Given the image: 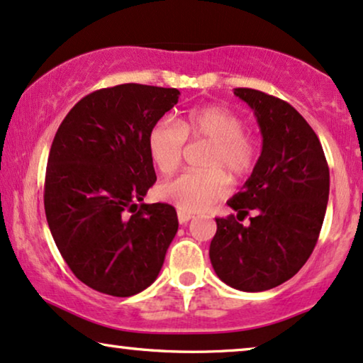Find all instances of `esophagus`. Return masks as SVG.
<instances>
[{
  "label": "esophagus",
  "mask_w": 363,
  "mask_h": 363,
  "mask_svg": "<svg viewBox=\"0 0 363 363\" xmlns=\"http://www.w3.org/2000/svg\"><path fill=\"white\" fill-rule=\"evenodd\" d=\"M193 218L191 213H186V211H178V222H180V225H186L190 220Z\"/></svg>",
  "instance_id": "34e87169"
}]
</instances>
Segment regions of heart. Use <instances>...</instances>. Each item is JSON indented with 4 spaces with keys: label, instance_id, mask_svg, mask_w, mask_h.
Wrapping results in <instances>:
<instances>
[{
    "label": "heart",
    "instance_id": "obj_1",
    "mask_svg": "<svg viewBox=\"0 0 363 363\" xmlns=\"http://www.w3.org/2000/svg\"><path fill=\"white\" fill-rule=\"evenodd\" d=\"M206 141L201 172H185L158 186V196L178 210L193 213L208 208L228 193V178L245 180L257 168L262 155L260 140L245 131L238 113L223 105L193 108L175 123L160 118L148 131V153L163 175L182 163L185 141Z\"/></svg>",
    "mask_w": 363,
    "mask_h": 363
}]
</instances>
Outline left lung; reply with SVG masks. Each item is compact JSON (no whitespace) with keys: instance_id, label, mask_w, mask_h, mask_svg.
<instances>
[{"instance_id":"left-lung-1","label":"left lung","mask_w":363,"mask_h":363,"mask_svg":"<svg viewBox=\"0 0 363 363\" xmlns=\"http://www.w3.org/2000/svg\"><path fill=\"white\" fill-rule=\"evenodd\" d=\"M235 95L255 113L263 136L257 168L228 206L237 216L216 220L210 243L215 274L243 291L275 289L305 265L325 216L330 172L315 135L290 103L252 88ZM254 211L251 223H239Z\"/></svg>"}]
</instances>
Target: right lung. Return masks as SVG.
Here are the masks:
<instances>
[{"instance_id": "right-lung-1", "label": "right lung", "mask_w": 363, "mask_h": 363, "mask_svg": "<svg viewBox=\"0 0 363 363\" xmlns=\"http://www.w3.org/2000/svg\"><path fill=\"white\" fill-rule=\"evenodd\" d=\"M177 88L125 83L89 93L56 131L45 177V213L78 280L113 296L157 279L178 230L177 210L143 203L157 182L148 131L178 103Z\"/></svg>"}]
</instances>
